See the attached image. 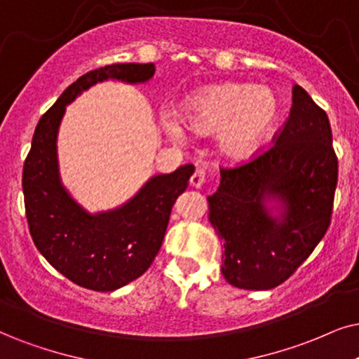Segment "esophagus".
Wrapping results in <instances>:
<instances>
[{
  "instance_id": "esophagus-1",
  "label": "esophagus",
  "mask_w": 359,
  "mask_h": 359,
  "mask_svg": "<svg viewBox=\"0 0 359 359\" xmlns=\"http://www.w3.org/2000/svg\"><path fill=\"white\" fill-rule=\"evenodd\" d=\"M205 179H207V172L203 169H197L190 177V185L195 189H201L203 184H205Z\"/></svg>"
}]
</instances>
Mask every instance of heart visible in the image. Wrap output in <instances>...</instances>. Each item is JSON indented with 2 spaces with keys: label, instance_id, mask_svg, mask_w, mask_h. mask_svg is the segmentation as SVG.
Segmentation results:
<instances>
[{
  "label": "heart",
  "instance_id": "heart-1",
  "mask_svg": "<svg viewBox=\"0 0 359 359\" xmlns=\"http://www.w3.org/2000/svg\"><path fill=\"white\" fill-rule=\"evenodd\" d=\"M280 117L276 94L265 86L220 84L201 90L184 107V122L201 134L219 130L220 151L235 161L258 152ZM172 135L180 137L182 127L170 122Z\"/></svg>",
  "mask_w": 359,
  "mask_h": 359
}]
</instances>
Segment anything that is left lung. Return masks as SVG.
I'll use <instances>...</instances> for the list:
<instances>
[{
	"label": "left lung",
	"instance_id": "8db88e82",
	"mask_svg": "<svg viewBox=\"0 0 359 359\" xmlns=\"http://www.w3.org/2000/svg\"><path fill=\"white\" fill-rule=\"evenodd\" d=\"M326 112L302 86L273 147L220 169L208 220L224 243L222 275L243 290L278 287L311 255L331 220L338 158ZM269 201L279 203L271 215Z\"/></svg>",
	"mask_w": 359,
	"mask_h": 359
}]
</instances>
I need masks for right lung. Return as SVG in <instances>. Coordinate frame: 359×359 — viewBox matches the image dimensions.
I'll use <instances>...</instances> for the list:
<instances>
[{
    "mask_svg": "<svg viewBox=\"0 0 359 359\" xmlns=\"http://www.w3.org/2000/svg\"><path fill=\"white\" fill-rule=\"evenodd\" d=\"M156 66L126 62L86 72L59 96L36 126L22 167L26 219L36 248L72 283L114 292L146 271L161 250L172 205L187 189L194 165L154 175L124 205L89 213L65 189L57 165V130L66 106L107 79L147 83Z\"/></svg>",
    "mask_w": 359,
    "mask_h": 359,
    "instance_id": "1",
    "label": "right lung"
}]
</instances>
